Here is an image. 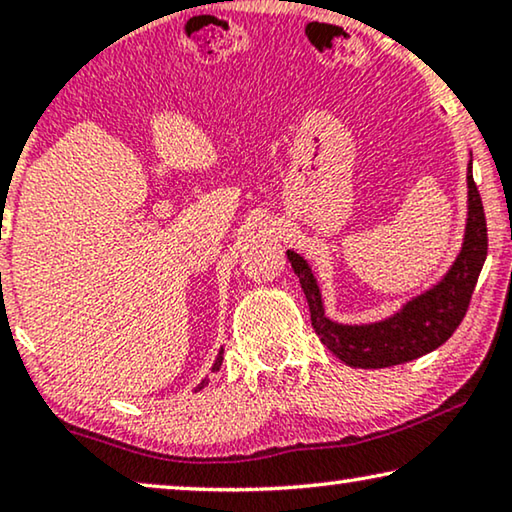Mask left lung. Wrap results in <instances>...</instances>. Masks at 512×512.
I'll return each mask as SVG.
<instances>
[{"label":"left lung","mask_w":512,"mask_h":512,"mask_svg":"<svg viewBox=\"0 0 512 512\" xmlns=\"http://www.w3.org/2000/svg\"><path fill=\"white\" fill-rule=\"evenodd\" d=\"M466 185H469V218H466L464 243L457 259L434 287L406 301L385 320L369 325H341L329 320L311 266L294 250H287V259L304 287L315 334L341 362L355 369H385V366L406 364L436 350L455 334L469 311L471 294L487 257V222L471 167L466 171Z\"/></svg>","instance_id":"left-lung-1"}]
</instances>
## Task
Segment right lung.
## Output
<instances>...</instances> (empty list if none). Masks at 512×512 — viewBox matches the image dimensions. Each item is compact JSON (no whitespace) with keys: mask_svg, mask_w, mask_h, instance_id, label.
I'll use <instances>...</instances> for the list:
<instances>
[{"mask_svg":"<svg viewBox=\"0 0 512 512\" xmlns=\"http://www.w3.org/2000/svg\"><path fill=\"white\" fill-rule=\"evenodd\" d=\"M222 352H225V350H220V352H218V357H215V364H213V373H215V371H220V366H222ZM206 385H208V380L204 378V380H201V383L197 385V390H204V387H206Z\"/></svg>","mask_w":512,"mask_h":512,"instance_id":"right-lung-1","label":"right lung"}]
</instances>
